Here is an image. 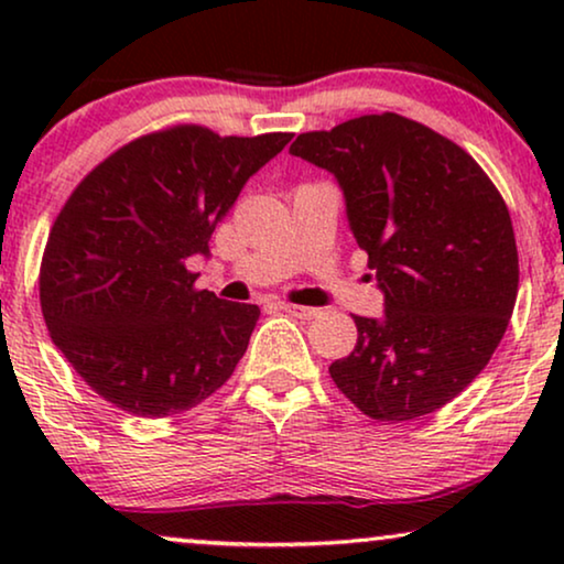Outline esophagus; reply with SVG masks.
Wrapping results in <instances>:
<instances>
[{
  "instance_id": "34e87169",
  "label": "esophagus",
  "mask_w": 564,
  "mask_h": 564,
  "mask_svg": "<svg viewBox=\"0 0 564 564\" xmlns=\"http://www.w3.org/2000/svg\"><path fill=\"white\" fill-rule=\"evenodd\" d=\"M280 307L284 313H290V315H295V318H300V321H313V318H318V307H307V305H292V303H280Z\"/></svg>"
}]
</instances>
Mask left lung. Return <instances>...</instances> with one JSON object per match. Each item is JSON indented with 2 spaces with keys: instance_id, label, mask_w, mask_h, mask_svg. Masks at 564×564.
<instances>
[{
  "instance_id": "8db88e82",
  "label": "left lung",
  "mask_w": 564,
  "mask_h": 564,
  "mask_svg": "<svg viewBox=\"0 0 564 564\" xmlns=\"http://www.w3.org/2000/svg\"><path fill=\"white\" fill-rule=\"evenodd\" d=\"M292 156L334 174L384 315L328 367L375 421H413L457 398L511 321L519 253L503 197L477 161L395 112L303 133Z\"/></svg>"
}]
</instances>
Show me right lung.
<instances>
[{"instance_id":"obj_1","label":"right lung","mask_w":564,"mask_h":564,"mask_svg":"<svg viewBox=\"0 0 564 564\" xmlns=\"http://www.w3.org/2000/svg\"><path fill=\"white\" fill-rule=\"evenodd\" d=\"M290 133L220 138L180 126L84 176L53 223L41 307L53 344L97 395L141 419L210 398L246 354L259 307L195 290L187 259Z\"/></svg>"}]
</instances>
